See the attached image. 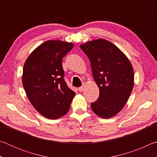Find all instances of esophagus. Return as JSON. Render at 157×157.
I'll return each mask as SVG.
<instances>
[{"label":"esophagus","mask_w":157,"mask_h":157,"mask_svg":"<svg viewBox=\"0 0 157 157\" xmlns=\"http://www.w3.org/2000/svg\"><path fill=\"white\" fill-rule=\"evenodd\" d=\"M84 86H82L81 87H79V88L78 89L79 91H80V92H82V91H84Z\"/></svg>","instance_id":"obj_1"}]
</instances>
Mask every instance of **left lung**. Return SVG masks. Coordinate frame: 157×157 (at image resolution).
<instances>
[{
    "label": "left lung",
    "mask_w": 157,
    "mask_h": 157,
    "mask_svg": "<svg viewBox=\"0 0 157 157\" xmlns=\"http://www.w3.org/2000/svg\"><path fill=\"white\" fill-rule=\"evenodd\" d=\"M91 63L99 98L91 104L100 118H110L123 109L134 84V73L128 58L116 45L104 39L81 44Z\"/></svg>",
    "instance_id": "8db88e82"
}]
</instances>
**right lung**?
Instances as JSON below:
<instances>
[{"label":"right lung","instance_id":"1","mask_svg":"<svg viewBox=\"0 0 157 157\" xmlns=\"http://www.w3.org/2000/svg\"><path fill=\"white\" fill-rule=\"evenodd\" d=\"M73 46L71 42L46 41L30 53L23 66L22 82L26 95L34 109L47 118L66 115L75 95L63 79L62 63Z\"/></svg>","mask_w":157,"mask_h":157}]
</instances>
